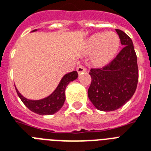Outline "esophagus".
Instances as JSON below:
<instances>
[{
  "instance_id": "esophagus-1",
  "label": "esophagus",
  "mask_w": 151,
  "mask_h": 151,
  "mask_svg": "<svg viewBox=\"0 0 151 151\" xmlns=\"http://www.w3.org/2000/svg\"><path fill=\"white\" fill-rule=\"evenodd\" d=\"M77 72L78 73H81V72H86V68L83 65H79L77 67Z\"/></svg>"
}]
</instances>
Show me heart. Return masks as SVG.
<instances>
[{
	"mask_svg": "<svg viewBox=\"0 0 151 151\" xmlns=\"http://www.w3.org/2000/svg\"><path fill=\"white\" fill-rule=\"evenodd\" d=\"M120 45L119 37L114 32H99L88 41L90 51L95 50L93 62L96 65H104L115 55Z\"/></svg>",
	"mask_w": 151,
	"mask_h": 151,
	"instance_id": "1",
	"label": "heart"
}]
</instances>
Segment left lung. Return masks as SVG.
<instances>
[{
	"label": "left lung",
	"mask_w": 151,
	"mask_h": 151,
	"mask_svg": "<svg viewBox=\"0 0 151 151\" xmlns=\"http://www.w3.org/2000/svg\"><path fill=\"white\" fill-rule=\"evenodd\" d=\"M123 48L111 62L102 68H91V83L88 96L95 108L111 111L120 108L132 98L139 78L137 57L132 40L116 29Z\"/></svg>",
	"instance_id": "obj_1"
}]
</instances>
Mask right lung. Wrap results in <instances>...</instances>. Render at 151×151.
I'll list each match as a JSON object with an SVG mask.
<instances>
[{
	"instance_id": "right-lung-1",
	"label": "right lung",
	"mask_w": 151,
	"mask_h": 151,
	"mask_svg": "<svg viewBox=\"0 0 151 151\" xmlns=\"http://www.w3.org/2000/svg\"><path fill=\"white\" fill-rule=\"evenodd\" d=\"M37 29L33 30L32 32H34ZM77 77H78V73L76 71H73L65 75L58 86V87L56 88V90L50 96L42 100H38V101H32V100L25 98L24 96H22L21 93L19 92V90H17L16 88L15 90L18 93V96L22 101V103L30 111L38 114H41V115H49V114H55L61 109V107L63 106L64 102L65 101V91L66 86H68L70 82L76 79Z\"/></svg>"
}]
</instances>
